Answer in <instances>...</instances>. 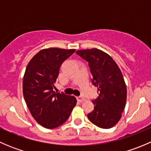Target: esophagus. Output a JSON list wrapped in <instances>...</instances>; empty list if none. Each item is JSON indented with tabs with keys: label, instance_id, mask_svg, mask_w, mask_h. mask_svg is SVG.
Masks as SVG:
<instances>
[{
	"label": "esophagus",
	"instance_id": "34e87169",
	"mask_svg": "<svg viewBox=\"0 0 151 151\" xmlns=\"http://www.w3.org/2000/svg\"><path fill=\"white\" fill-rule=\"evenodd\" d=\"M77 100L79 101V102H83V101L85 100V99L83 98V96H77Z\"/></svg>",
	"mask_w": 151,
	"mask_h": 151
}]
</instances>
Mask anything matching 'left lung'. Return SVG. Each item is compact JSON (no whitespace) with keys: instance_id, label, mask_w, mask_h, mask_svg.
Segmentation results:
<instances>
[{"instance_id":"obj_1","label":"left lung","mask_w":151,"mask_h":151,"mask_svg":"<svg viewBox=\"0 0 151 151\" xmlns=\"http://www.w3.org/2000/svg\"><path fill=\"white\" fill-rule=\"evenodd\" d=\"M86 60L92 74V84L99 96L92 101L94 109L88 114L89 121L101 129H110L119 121L126 101V83L121 69L108 54L98 49L76 52Z\"/></svg>"}]
</instances>
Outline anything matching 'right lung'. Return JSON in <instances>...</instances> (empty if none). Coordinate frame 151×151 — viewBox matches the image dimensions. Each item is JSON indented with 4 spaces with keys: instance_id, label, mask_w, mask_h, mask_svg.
<instances>
[{
    "instance_id": "add662e5",
    "label": "right lung",
    "mask_w": 151,
    "mask_h": 151,
    "mask_svg": "<svg viewBox=\"0 0 151 151\" xmlns=\"http://www.w3.org/2000/svg\"><path fill=\"white\" fill-rule=\"evenodd\" d=\"M75 50L48 48L35 55L25 69L22 83L25 101L36 122L55 129L67 121L77 99L53 91L59 69Z\"/></svg>"
}]
</instances>
